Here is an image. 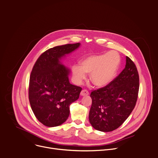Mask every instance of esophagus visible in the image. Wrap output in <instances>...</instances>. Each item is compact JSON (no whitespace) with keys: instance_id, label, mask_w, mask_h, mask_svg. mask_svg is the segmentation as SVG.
Instances as JSON below:
<instances>
[{"instance_id":"1","label":"esophagus","mask_w":158,"mask_h":158,"mask_svg":"<svg viewBox=\"0 0 158 158\" xmlns=\"http://www.w3.org/2000/svg\"><path fill=\"white\" fill-rule=\"evenodd\" d=\"M89 92H88V90H86V89H84V90H82V91H81V95H82V96H85V95H89Z\"/></svg>"}]
</instances>
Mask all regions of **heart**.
<instances>
[{
    "label": "heart",
    "mask_w": 158,
    "mask_h": 158,
    "mask_svg": "<svg viewBox=\"0 0 158 158\" xmlns=\"http://www.w3.org/2000/svg\"><path fill=\"white\" fill-rule=\"evenodd\" d=\"M120 62V56L115 51L91 55L84 58L81 65L72 66L73 77L76 83L80 84L85 79L86 73H90V80L94 85L106 86L114 79Z\"/></svg>",
    "instance_id": "heart-1"
}]
</instances>
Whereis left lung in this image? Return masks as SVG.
Returning a JSON list of instances; mask_svg holds the SVG:
<instances>
[{
    "mask_svg": "<svg viewBox=\"0 0 158 158\" xmlns=\"http://www.w3.org/2000/svg\"><path fill=\"white\" fill-rule=\"evenodd\" d=\"M139 74L134 62L126 57L125 69L108 85L92 90L89 119L97 130L109 132L120 127L137 101Z\"/></svg>",
    "mask_w": 158,
    "mask_h": 158,
    "instance_id": "obj_1",
    "label": "left lung"
}]
</instances>
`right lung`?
Listing matches in <instances>:
<instances>
[{
    "mask_svg": "<svg viewBox=\"0 0 158 158\" xmlns=\"http://www.w3.org/2000/svg\"><path fill=\"white\" fill-rule=\"evenodd\" d=\"M79 45L77 43L49 48L39 56L33 67L29 101L36 118L46 127H57L66 122L69 105L79 97L82 88L69 83V71L59 61Z\"/></svg>",
    "mask_w": 158,
    "mask_h": 158,
    "instance_id": "1",
    "label": "right lung"
}]
</instances>
